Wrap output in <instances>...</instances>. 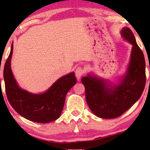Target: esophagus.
Segmentation results:
<instances>
[{
	"instance_id": "obj_1",
	"label": "esophagus",
	"mask_w": 150,
	"mask_h": 150,
	"mask_svg": "<svg viewBox=\"0 0 150 150\" xmlns=\"http://www.w3.org/2000/svg\"><path fill=\"white\" fill-rule=\"evenodd\" d=\"M85 73V70L83 67H78L75 70V75L77 79H80L81 76Z\"/></svg>"
}]
</instances>
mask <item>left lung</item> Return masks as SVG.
<instances>
[{
  "mask_svg": "<svg viewBox=\"0 0 150 150\" xmlns=\"http://www.w3.org/2000/svg\"><path fill=\"white\" fill-rule=\"evenodd\" d=\"M121 35L132 45V50L128 69L120 83L111 85L90 74L81 79L88 105L99 118L108 119L121 116L139 99L145 88L146 63L143 52L130 28H124Z\"/></svg>",
  "mask_w": 150,
  "mask_h": 150,
  "instance_id": "obj_1",
  "label": "left lung"
}]
</instances>
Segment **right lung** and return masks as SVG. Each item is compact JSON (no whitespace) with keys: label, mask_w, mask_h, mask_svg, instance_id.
<instances>
[{"label":"right lung","mask_w":150,"mask_h":150,"mask_svg":"<svg viewBox=\"0 0 150 150\" xmlns=\"http://www.w3.org/2000/svg\"><path fill=\"white\" fill-rule=\"evenodd\" d=\"M13 44L4 67V80L7 98L20 116L27 120L48 123L59 118L64 106L65 96L75 85L74 72L63 76L42 94H32L18 85L11 68Z\"/></svg>","instance_id":"add662e5"}]
</instances>
